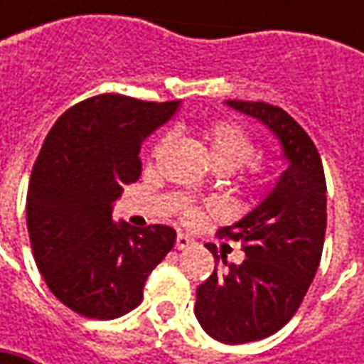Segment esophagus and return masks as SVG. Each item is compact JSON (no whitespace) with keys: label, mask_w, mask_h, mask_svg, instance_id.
Listing matches in <instances>:
<instances>
[{"label":"esophagus","mask_w":364,"mask_h":364,"mask_svg":"<svg viewBox=\"0 0 364 364\" xmlns=\"http://www.w3.org/2000/svg\"><path fill=\"white\" fill-rule=\"evenodd\" d=\"M192 243H194V241H192L190 237H186V235H178V237H176V249H178V251L188 249Z\"/></svg>","instance_id":"1"}]
</instances>
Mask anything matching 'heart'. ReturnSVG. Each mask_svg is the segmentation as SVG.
Returning a JSON list of instances; mask_svg holds the SVG:
<instances>
[{"mask_svg":"<svg viewBox=\"0 0 364 364\" xmlns=\"http://www.w3.org/2000/svg\"><path fill=\"white\" fill-rule=\"evenodd\" d=\"M206 139H208V156L215 168H223L227 172L237 170L239 166H243L247 161L253 158L255 154V144L253 139L247 135L245 129H241L235 123H215L208 132H206ZM168 141V137L161 139V144L158 146L164 147V144ZM259 180V178H257ZM206 188V182H200L196 190ZM186 217L194 218L196 213L192 208H186Z\"/></svg>","mask_w":364,"mask_h":364,"instance_id":"obj_1","label":"heart"}]
</instances>
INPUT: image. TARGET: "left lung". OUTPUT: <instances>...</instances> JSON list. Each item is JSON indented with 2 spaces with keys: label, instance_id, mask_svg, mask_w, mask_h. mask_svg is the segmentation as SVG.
<instances>
[{
  "label": "left lung",
  "instance_id": "obj_1",
  "mask_svg": "<svg viewBox=\"0 0 364 364\" xmlns=\"http://www.w3.org/2000/svg\"><path fill=\"white\" fill-rule=\"evenodd\" d=\"M225 105L265 125L282 147L286 170L245 217L220 235L245 259L227 263L215 245V272L196 289L194 316L225 344L272 336L296 314L318 272L326 232V180L314 141L279 107L249 101Z\"/></svg>",
  "mask_w": 364,
  "mask_h": 364
}]
</instances>
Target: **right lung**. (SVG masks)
<instances>
[{"mask_svg":"<svg viewBox=\"0 0 364 364\" xmlns=\"http://www.w3.org/2000/svg\"><path fill=\"white\" fill-rule=\"evenodd\" d=\"M178 109L180 101L99 95L63 113L42 144L26 200L30 243L50 291L77 314L132 312L174 247L172 227L115 223L113 204L141 174V144Z\"/></svg>","mask_w":364,"mask_h":364,"instance_id":"right-lung-1","label":"right lung"}]
</instances>
